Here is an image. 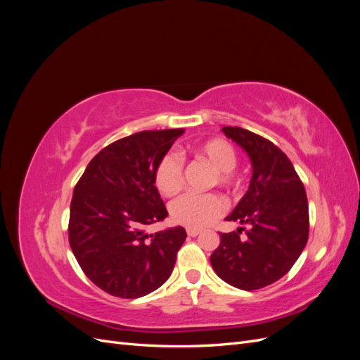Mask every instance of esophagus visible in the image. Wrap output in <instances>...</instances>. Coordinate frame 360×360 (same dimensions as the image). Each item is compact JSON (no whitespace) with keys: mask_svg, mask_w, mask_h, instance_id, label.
Instances as JSON below:
<instances>
[{"mask_svg":"<svg viewBox=\"0 0 360 360\" xmlns=\"http://www.w3.org/2000/svg\"><path fill=\"white\" fill-rule=\"evenodd\" d=\"M186 233H188V236H189V237H197L201 231H200V230H195V228H188V231H186Z\"/></svg>","mask_w":360,"mask_h":360,"instance_id":"obj_1","label":"esophagus"}]
</instances>
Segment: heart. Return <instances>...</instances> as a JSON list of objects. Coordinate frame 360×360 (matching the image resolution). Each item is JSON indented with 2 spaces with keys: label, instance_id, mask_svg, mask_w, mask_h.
<instances>
[{
  "label": "heart",
  "instance_id": "heart-1",
  "mask_svg": "<svg viewBox=\"0 0 360 360\" xmlns=\"http://www.w3.org/2000/svg\"><path fill=\"white\" fill-rule=\"evenodd\" d=\"M195 155L205 160L216 171V179L222 186L237 184L234 172L237 153L234 147L222 138L209 139L195 148ZM183 184V167L180 160L168 155L162 158L155 169V186L163 195L177 193ZM226 209L225 200L217 193H184L169 205L174 222L189 228H204L221 217Z\"/></svg>",
  "mask_w": 360,
  "mask_h": 360
}]
</instances>
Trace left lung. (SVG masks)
<instances>
[{
    "mask_svg": "<svg viewBox=\"0 0 360 360\" xmlns=\"http://www.w3.org/2000/svg\"><path fill=\"white\" fill-rule=\"evenodd\" d=\"M252 163V179L245 197L226 221L245 228L221 233L210 257L216 275L236 288L252 291L288 274L309 234L308 200L303 183L287 155L269 139L242 127H222Z\"/></svg>",
    "mask_w": 360,
    "mask_h": 360,
    "instance_id": "1",
    "label": "left lung"
}]
</instances>
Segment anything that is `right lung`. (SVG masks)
<instances>
[{
  "label": "right lung",
  "instance_id": "right-lung-1",
  "mask_svg": "<svg viewBox=\"0 0 360 360\" xmlns=\"http://www.w3.org/2000/svg\"><path fill=\"white\" fill-rule=\"evenodd\" d=\"M184 129L144 130L101 150L76 183L69 243L84 274L115 297L158 290L186 240L183 226L147 234L168 216L155 186L159 160Z\"/></svg>",
  "mask_w": 360,
  "mask_h": 360
}]
</instances>
